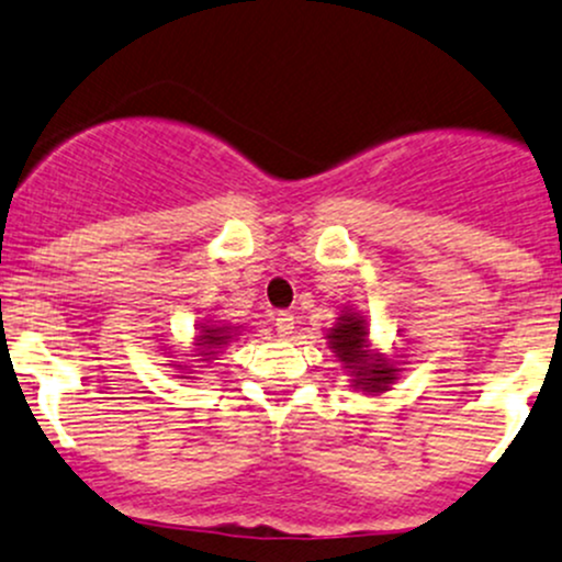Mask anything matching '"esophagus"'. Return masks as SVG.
Segmentation results:
<instances>
[{
	"label": "esophagus",
	"instance_id": "obj_1",
	"mask_svg": "<svg viewBox=\"0 0 562 562\" xmlns=\"http://www.w3.org/2000/svg\"><path fill=\"white\" fill-rule=\"evenodd\" d=\"M274 328H277V333H280V336H291L293 328H295V317L291 312H280L274 317Z\"/></svg>",
	"mask_w": 562,
	"mask_h": 562
}]
</instances>
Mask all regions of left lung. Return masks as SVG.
I'll return each instance as SVG.
<instances>
[{"mask_svg": "<svg viewBox=\"0 0 562 562\" xmlns=\"http://www.w3.org/2000/svg\"><path fill=\"white\" fill-rule=\"evenodd\" d=\"M328 344L336 351L338 360L344 362V368L355 373L351 381L360 390L384 392L397 375V368H392L386 357L368 355L366 319L357 317V314H341L338 317L336 328H330L328 333Z\"/></svg>", "mask_w": 562, "mask_h": 562, "instance_id": "1", "label": "left lung"}]
</instances>
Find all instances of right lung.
I'll return each mask as SVG.
<instances>
[{"instance_id":"1","label":"right lung","mask_w":562,"mask_h":562,"mask_svg":"<svg viewBox=\"0 0 562 562\" xmlns=\"http://www.w3.org/2000/svg\"><path fill=\"white\" fill-rule=\"evenodd\" d=\"M226 328H215V325H205V328H202V333L200 336H196V347H202V349H215V347H221V344H226V338H232V336H226ZM202 355H213V351H202Z\"/></svg>"}]
</instances>
